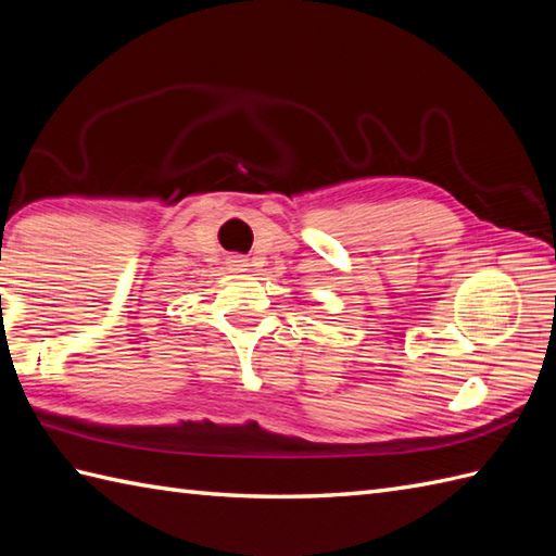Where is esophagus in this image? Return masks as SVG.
<instances>
[{
	"instance_id": "34e87169",
	"label": "esophagus",
	"mask_w": 556,
	"mask_h": 556,
	"mask_svg": "<svg viewBox=\"0 0 556 556\" xmlns=\"http://www.w3.org/2000/svg\"><path fill=\"white\" fill-rule=\"evenodd\" d=\"M229 267H231L233 271H243V269L248 267V263H245L243 257H231V260H229Z\"/></svg>"
}]
</instances>
